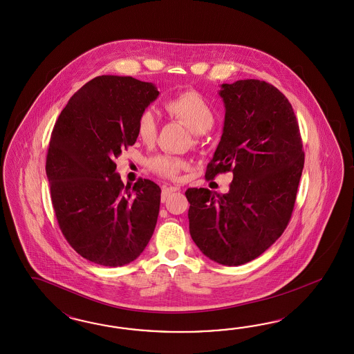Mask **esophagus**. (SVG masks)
<instances>
[{
	"mask_svg": "<svg viewBox=\"0 0 354 354\" xmlns=\"http://www.w3.org/2000/svg\"><path fill=\"white\" fill-rule=\"evenodd\" d=\"M176 191H179L178 187H163L161 197L162 203H165V201L167 200V197H169L172 192H176Z\"/></svg>",
	"mask_w": 354,
	"mask_h": 354,
	"instance_id": "1",
	"label": "esophagus"
}]
</instances>
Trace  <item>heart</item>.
I'll return each mask as SVG.
<instances>
[{"instance_id":"b5f03b06","label":"heart","mask_w":354,"mask_h":354,"mask_svg":"<svg viewBox=\"0 0 354 354\" xmlns=\"http://www.w3.org/2000/svg\"><path fill=\"white\" fill-rule=\"evenodd\" d=\"M167 113L184 122L193 133L201 135L213 127L215 120L214 109L212 104L194 89L180 92L166 101ZM136 132L144 141H151L157 135V119L150 109L140 113L136 120ZM150 170L166 178H176L183 169L184 162L171 156H156L148 160Z\"/></svg>"}]
</instances>
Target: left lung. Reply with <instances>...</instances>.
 Here are the masks:
<instances>
[{
	"mask_svg": "<svg viewBox=\"0 0 354 354\" xmlns=\"http://www.w3.org/2000/svg\"><path fill=\"white\" fill-rule=\"evenodd\" d=\"M225 126L205 178L234 174L225 194L188 188L194 244L216 263L259 257L288 225L304 169L300 129L288 98L262 80L222 84Z\"/></svg>",
	"mask_w": 354,
	"mask_h": 354,
	"instance_id": "obj_1",
	"label": "left lung"
}]
</instances>
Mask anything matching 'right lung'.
<instances>
[{
  "label": "right lung",
  "mask_w": 354,
  "mask_h": 354,
  "mask_svg": "<svg viewBox=\"0 0 354 354\" xmlns=\"http://www.w3.org/2000/svg\"><path fill=\"white\" fill-rule=\"evenodd\" d=\"M158 95L131 76H97L54 124L45 169L55 218L68 244L97 265L135 261L157 225L161 188L141 178L124 185L114 158L136 142L138 117Z\"/></svg>",
  "instance_id": "right-lung-1"
}]
</instances>
